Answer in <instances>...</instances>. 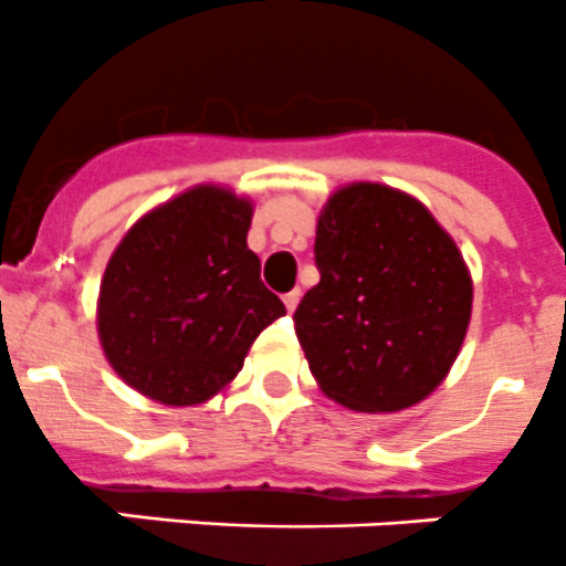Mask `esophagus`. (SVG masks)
<instances>
[{
  "label": "esophagus",
  "instance_id": "34e87169",
  "mask_svg": "<svg viewBox=\"0 0 566 566\" xmlns=\"http://www.w3.org/2000/svg\"><path fill=\"white\" fill-rule=\"evenodd\" d=\"M283 303H286V311H289V314H292V311L297 308V303H300V289H294V292L283 294Z\"/></svg>",
  "mask_w": 566,
  "mask_h": 566
}]
</instances>
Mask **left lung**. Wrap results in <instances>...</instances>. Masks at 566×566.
<instances>
[{
  "mask_svg": "<svg viewBox=\"0 0 566 566\" xmlns=\"http://www.w3.org/2000/svg\"><path fill=\"white\" fill-rule=\"evenodd\" d=\"M314 261L294 331L325 396L356 412L427 398L471 319L469 269L432 212L385 185H347L319 216Z\"/></svg>",
  "mask_w": 566,
  "mask_h": 566,
  "instance_id": "1",
  "label": "left lung"
}]
</instances>
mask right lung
Returning a JSON list of instances; mask_svg holds the SVG:
<instances>
[{
    "label": "right lung",
    "mask_w": 566,
    "mask_h": 566,
    "mask_svg": "<svg viewBox=\"0 0 566 566\" xmlns=\"http://www.w3.org/2000/svg\"><path fill=\"white\" fill-rule=\"evenodd\" d=\"M252 205L193 188L157 207L114 249L97 331L126 385L168 407H193L230 385L266 325L286 314L247 247Z\"/></svg>",
    "instance_id": "obj_1"
}]
</instances>
